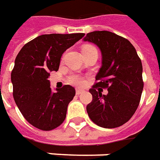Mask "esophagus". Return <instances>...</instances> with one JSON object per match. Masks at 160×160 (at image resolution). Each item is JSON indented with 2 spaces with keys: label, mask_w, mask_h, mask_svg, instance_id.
I'll list each match as a JSON object with an SVG mask.
<instances>
[{
  "label": "esophagus",
  "mask_w": 160,
  "mask_h": 160,
  "mask_svg": "<svg viewBox=\"0 0 160 160\" xmlns=\"http://www.w3.org/2000/svg\"><path fill=\"white\" fill-rule=\"evenodd\" d=\"M85 92V91H83V90H76V95H80V94H82V93H84Z\"/></svg>",
  "instance_id": "esophagus-1"
}]
</instances>
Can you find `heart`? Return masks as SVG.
<instances>
[{
  "label": "heart",
  "instance_id": "heart-1",
  "mask_svg": "<svg viewBox=\"0 0 160 160\" xmlns=\"http://www.w3.org/2000/svg\"><path fill=\"white\" fill-rule=\"evenodd\" d=\"M85 49H96V48L92 46H90V45H86V46L83 47L82 50H85ZM68 81H69V83L73 84L74 86H82L85 85V79L82 76L77 75V74L71 75L68 79Z\"/></svg>",
  "mask_w": 160,
  "mask_h": 160
}]
</instances>
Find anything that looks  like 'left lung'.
I'll use <instances>...</instances> for the list:
<instances>
[{
	"label": "left lung",
	"instance_id": "1",
	"mask_svg": "<svg viewBox=\"0 0 160 160\" xmlns=\"http://www.w3.org/2000/svg\"><path fill=\"white\" fill-rule=\"evenodd\" d=\"M102 52V65L89 92L92 101L86 111L92 122L103 128L124 125L137 109L143 90L142 65L132 44L109 31H93L84 38ZM102 89H108L102 95Z\"/></svg>",
	"mask_w": 160,
	"mask_h": 160
}]
</instances>
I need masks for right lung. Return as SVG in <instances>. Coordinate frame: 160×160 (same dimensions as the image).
<instances>
[{"label": "right lung", "instance_id": "obj_1", "mask_svg": "<svg viewBox=\"0 0 160 160\" xmlns=\"http://www.w3.org/2000/svg\"><path fill=\"white\" fill-rule=\"evenodd\" d=\"M84 33L42 35L26 43L15 59L11 74L13 98L28 122L41 131L58 127L75 90L65 85L52 92L48 77L58 71L62 53L84 37Z\"/></svg>", "mask_w": 160, "mask_h": 160}]
</instances>
